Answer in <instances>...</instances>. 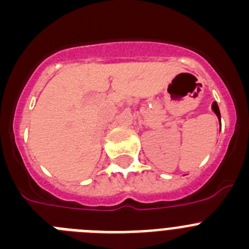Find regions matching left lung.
Instances as JSON below:
<instances>
[{
	"label": "left lung",
	"mask_w": 249,
	"mask_h": 249,
	"mask_svg": "<svg viewBox=\"0 0 249 249\" xmlns=\"http://www.w3.org/2000/svg\"><path fill=\"white\" fill-rule=\"evenodd\" d=\"M212 108H213V111H214V113L217 114V116H218L219 121H221V113H219L218 105H217V103H215V102H213V105H212Z\"/></svg>",
	"instance_id": "8db88e82"
}]
</instances>
